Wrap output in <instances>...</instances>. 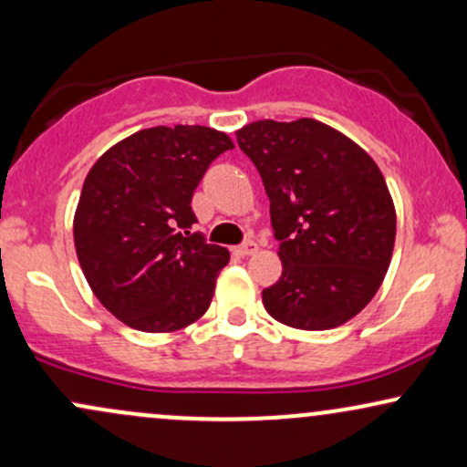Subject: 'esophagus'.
<instances>
[{
	"mask_svg": "<svg viewBox=\"0 0 467 467\" xmlns=\"http://www.w3.org/2000/svg\"><path fill=\"white\" fill-rule=\"evenodd\" d=\"M256 250H259V248H256L254 241H245V244H241V245H237V248H234V252H237L239 256H252Z\"/></svg>",
	"mask_w": 467,
	"mask_h": 467,
	"instance_id": "obj_1",
	"label": "esophagus"
}]
</instances>
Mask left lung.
I'll return each instance as SVG.
<instances>
[{"instance_id":"left-lung-1","label":"left lung","mask_w":467,"mask_h":467,"mask_svg":"<svg viewBox=\"0 0 467 467\" xmlns=\"http://www.w3.org/2000/svg\"><path fill=\"white\" fill-rule=\"evenodd\" d=\"M237 142L270 197L283 275L267 314L303 331L345 325L371 303L390 265L398 215L382 171L360 144L314 118L256 120Z\"/></svg>"}]
</instances>
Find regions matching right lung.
<instances>
[{
    "instance_id": "add662e5",
    "label": "right lung",
    "mask_w": 467,
    "mask_h": 467,
    "mask_svg": "<svg viewBox=\"0 0 467 467\" xmlns=\"http://www.w3.org/2000/svg\"><path fill=\"white\" fill-rule=\"evenodd\" d=\"M233 147L211 127L160 125L116 142L89 169L74 248L94 296L127 327L171 334L206 314L230 252L191 234V200Z\"/></svg>"
}]
</instances>
